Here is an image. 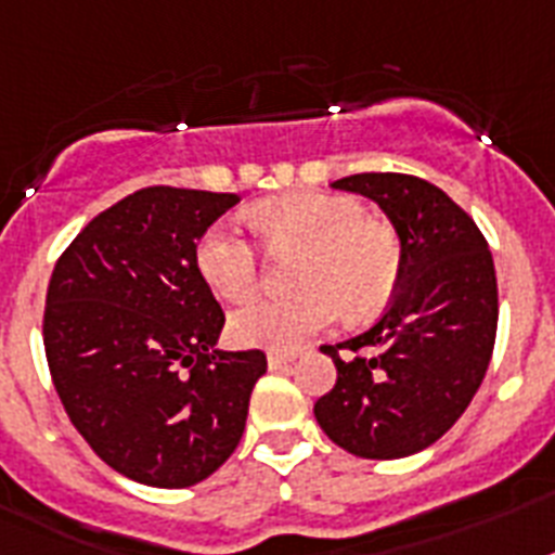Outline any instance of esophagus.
<instances>
[{
    "instance_id": "esophagus-1",
    "label": "esophagus",
    "mask_w": 555,
    "mask_h": 555,
    "mask_svg": "<svg viewBox=\"0 0 555 555\" xmlns=\"http://www.w3.org/2000/svg\"><path fill=\"white\" fill-rule=\"evenodd\" d=\"M293 362L291 353H268V367L270 371H282V367H287V364Z\"/></svg>"
}]
</instances>
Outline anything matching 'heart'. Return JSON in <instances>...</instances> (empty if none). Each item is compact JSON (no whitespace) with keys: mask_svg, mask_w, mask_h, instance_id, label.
Returning <instances> with one entry per match:
<instances>
[{"mask_svg":"<svg viewBox=\"0 0 555 555\" xmlns=\"http://www.w3.org/2000/svg\"><path fill=\"white\" fill-rule=\"evenodd\" d=\"M250 224L273 254H301L293 299H262L236 310L228 333L245 348L293 350L324 331L341 308L371 317L396 293L402 245L348 196L287 193L250 210ZM196 270L214 296L245 301L259 285V259L233 228H210L196 245Z\"/></svg>","mask_w":555,"mask_h":555,"instance_id":"heart-1","label":"heart"}]
</instances>
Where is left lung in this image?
Here are the masks:
<instances>
[{
	"instance_id": "obj_1",
	"label": "left lung",
	"mask_w": 555,
	"mask_h": 555,
	"mask_svg": "<svg viewBox=\"0 0 555 555\" xmlns=\"http://www.w3.org/2000/svg\"><path fill=\"white\" fill-rule=\"evenodd\" d=\"M333 188L385 210L402 276L371 331L322 348L336 385L313 413L353 456H413L456 425L488 373L499 322L493 256L470 216L418 176L356 173ZM339 349L354 356L341 360Z\"/></svg>"
}]
</instances>
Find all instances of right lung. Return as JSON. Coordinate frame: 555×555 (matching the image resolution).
Returning a JSON list of instances; mask_svg holds the SVG:
<instances>
[{"mask_svg":"<svg viewBox=\"0 0 555 555\" xmlns=\"http://www.w3.org/2000/svg\"><path fill=\"white\" fill-rule=\"evenodd\" d=\"M236 193L145 188L59 256L44 308L56 393L93 453L151 488H191L245 434L262 350H216L224 313L196 242Z\"/></svg>","mask_w":555,"mask_h":555,"instance_id":"1","label":"right lung"}]
</instances>
